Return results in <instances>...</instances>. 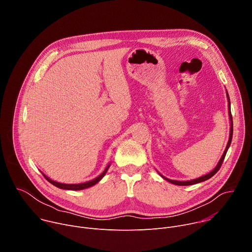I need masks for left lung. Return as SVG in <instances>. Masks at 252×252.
I'll use <instances>...</instances> for the list:
<instances>
[{
  "mask_svg": "<svg viewBox=\"0 0 252 252\" xmlns=\"http://www.w3.org/2000/svg\"><path fill=\"white\" fill-rule=\"evenodd\" d=\"M226 93H227V91H226ZM227 97H228L229 118H230V121H231L230 133H229V139H228V142H227L226 149H225V151H224V153H223V155H222V157H221L220 160L219 161V163H218L217 167H215V168H214L212 171H210L208 174H206V175H203V176H201V177H198V178H196V179H192V181H189V182H177V181H172V179H168V178H166V177H164V176H162V175H161V176H162L164 179H166V181H167L168 183H171V184H173V185H176V186H191V185H195V184H198V183H201V182L207 181V179H209L210 177H212V176H213L215 173H217V172L220 170V166H221V164H222V162H223V159H224V158H225V156H226L227 150H228V148L230 147L231 139H232V133H233V123H232V116H231V111H230V101H229V96H228V94H227Z\"/></svg>",
  "mask_w": 252,
  "mask_h": 252,
  "instance_id": "obj_1",
  "label": "left lung"
}]
</instances>
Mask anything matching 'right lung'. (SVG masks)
Instances as JSON below:
<instances>
[{
	"instance_id": "add662e5",
	"label": "right lung",
	"mask_w": 252,
	"mask_h": 252,
	"mask_svg": "<svg viewBox=\"0 0 252 252\" xmlns=\"http://www.w3.org/2000/svg\"><path fill=\"white\" fill-rule=\"evenodd\" d=\"M109 167H110V165H107V167L104 169V171H103L99 176H97L96 178L93 179V181L88 182V183H85V184H80V185H65V184H60V183H57V182L52 181V179H50V178H49L48 176H46L44 173H43V175L45 176V178L47 179V181H48L49 183H51L52 185H54L55 187H57V188H59V189H68V190H81V189H85L91 188V187L94 186L95 184H97V183L100 181V179L104 176V174H105L106 170L109 169Z\"/></svg>"
}]
</instances>
